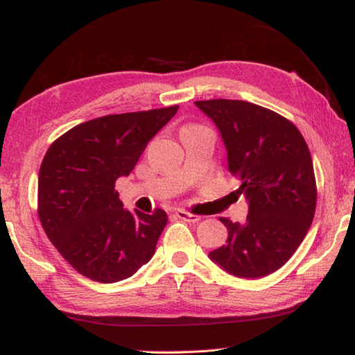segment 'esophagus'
<instances>
[{"instance_id":"esophagus-1","label":"esophagus","mask_w":355,"mask_h":355,"mask_svg":"<svg viewBox=\"0 0 355 355\" xmlns=\"http://www.w3.org/2000/svg\"><path fill=\"white\" fill-rule=\"evenodd\" d=\"M175 216L178 220H183L186 223H198L201 220L200 215H192L189 212H186V210H178V212H175Z\"/></svg>"}]
</instances>
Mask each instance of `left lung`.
Returning a JSON list of instances; mask_svg holds the SVG:
<instances>
[{
	"label": "left lung",
	"instance_id": "1",
	"mask_svg": "<svg viewBox=\"0 0 355 355\" xmlns=\"http://www.w3.org/2000/svg\"><path fill=\"white\" fill-rule=\"evenodd\" d=\"M195 105L220 131L229 171L248 202L244 224L220 218L229 236L209 258L233 276H267L291 258L313 223L318 193L310 149L290 120L259 105Z\"/></svg>",
	"mask_w": 355,
	"mask_h": 355
}]
</instances>
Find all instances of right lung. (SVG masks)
<instances>
[{
    "mask_svg": "<svg viewBox=\"0 0 355 355\" xmlns=\"http://www.w3.org/2000/svg\"><path fill=\"white\" fill-rule=\"evenodd\" d=\"M177 110L88 120L53 141L44 157L37 177L41 224L64 259L92 281H123L155 253L168 215L162 209L130 212L114 186Z\"/></svg>",
    "mask_w": 355,
    "mask_h": 355,
    "instance_id": "right-lung-1",
    "label": "right lung"
}]
</instances>
